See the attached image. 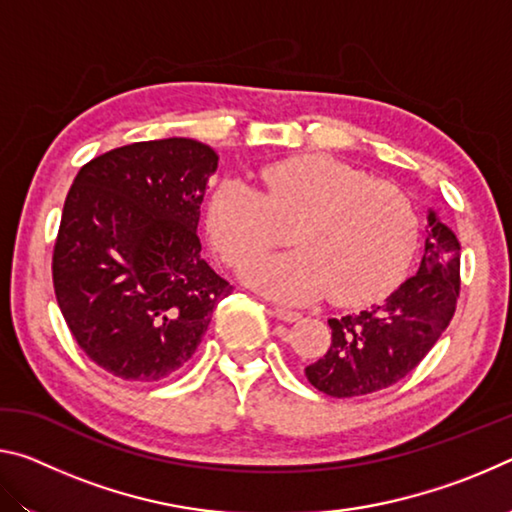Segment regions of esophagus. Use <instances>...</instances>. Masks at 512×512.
Instances as JSON below:
<instances>
[{
    "label": "esophagus",
    "instance_id": "1",
    "mask_svg": "<svg viewBox=\"0 0 512 512\" xmlns=\"http://www.w3.org/2000/svg\"><path fill=\"white\" fill-rule=\"evenodd\" d=\"M275 318H280L282 323H296V320H300V314L298 311H291V309H282V307H275L273 309Z\"/></svg>",
    "mask_w": 512,
    "mask_h": 512
}]
</instances>
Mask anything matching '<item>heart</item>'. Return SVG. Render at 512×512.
I'll return each instance as SVG.
<instances>
[{"label": "heart", "instance_id": "b5f03b06", "mask_svg": "<svg viewBox=\"0 0 512 512\" xmlns=\"http://www.w3.org/2000/svg\"><path fill=\"white\" fill-rule=\"evenodd\" d=\"M264 192L225 178L207 201L205 225L225 264L241 266L294 228L298 254L246 265L241 277L280 302L329 293L339 307L391 291L420 241L418 207L400 187L332 155H296L262 169Z\"/></svg>", "mask_w": 512, "mask_h": 512}]
</instances>
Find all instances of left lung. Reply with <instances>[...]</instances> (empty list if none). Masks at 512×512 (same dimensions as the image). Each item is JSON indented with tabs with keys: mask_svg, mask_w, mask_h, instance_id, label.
<instances>
[{
	"mask_svg": "<svg viewBox=\"0 0 512 512\" xmlns=\"http://www.w3.org/2000/svg\"><path fill=\"white\" fill-rule=\"evenodd\" d=\"M418 273L386 302L329 318L332 343L305 368L309 384L332 397H359L397 384L427 357L454 318L461 291V244L429 210Z\"/></svg>",
	"mask_w": 512,
	"mask_h": 512,
	"instance_id": "left-lung-1",
	"label": "left lung"
}]
</instances>
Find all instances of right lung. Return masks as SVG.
I'll list each match as a JSON object with an SVG mask.
<instances>
[{
	"mask_svg": "<svg viewBox=\"0 0 512 512\" xmlns=\"http://www.w3.org/2000/svg\"><path fill=\"white\" fill-rule=\"evenodd\" d=\"M216 164L207 144L167 137L112 149L76 173L51 262L54 291L79 348L110 375L171 377L232 293L196 235Z\"/></svg>",
	"mask_w": 512,
	"mask_h": 512,
	"instance_id": "add662e5",
	"label": "right lung"
}]
</instances>
